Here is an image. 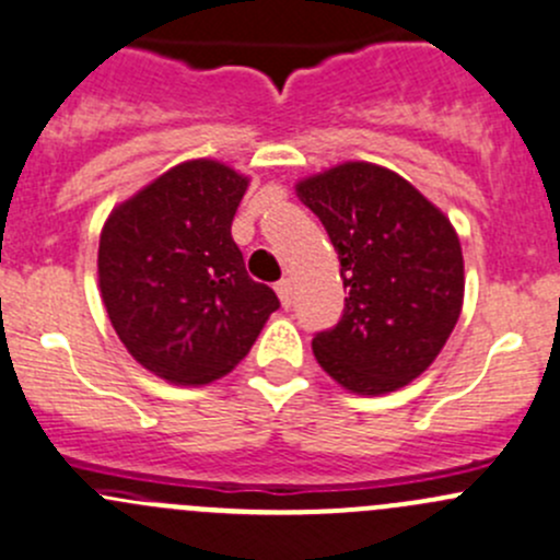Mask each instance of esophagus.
Returning a JSON list of instances; mask_svg holds the SVG:
<instances>
[{
  "label": "esophagus",
  "instance_id": "1",
  "mask_svg": "<svg viewBox=\"0 0 560 560\" xmlns=\"http://www.w3.org/2000/svg\"><path fill=\"white\" fill-rule=\"evenodd\" d=\"M275 291H278L282 307H288V304H291V280H280L278 285H275Z\"/></svg>",
  "mask_w": 560,
  "mask_h": 560
}]
</instances>
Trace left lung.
<instances>
[{"label":"left lung","instance_id":"8db88e82","mask_svg":"<svg viewBox=\"0 0 560 560\" xmlns=\"http://www.w3.org/2000/svg\"><path fill=\"white\" fill-rule=\"evenodd\" d=\"M324 223L346 310L313 337L320 368L353 395H386L424 373L463 310V247L455 225L411 182L375 163H340L296 182Z\"/></svg>","mask_w":560,"mask_h":560}]
</instances>
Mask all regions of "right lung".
Wrapping results in <instances>:
<instances>
[{"instance_id":"obj_1","label":"right lung","mask_w":560,"mask_h":560,"mask_svg":"<svg viewBox=\"0 0 560 560\" xmlns=\"http://www.w3.org/2000/svg\"><path fill=\"white\" fill-rule=\"evenodd\" d=\"M247 185L220 160H187L110 209L100 231L97 280L110 326L168 384L229 375L280 307L272 288L247 278L231 236Z\"/></svg>"}]
</instances>
